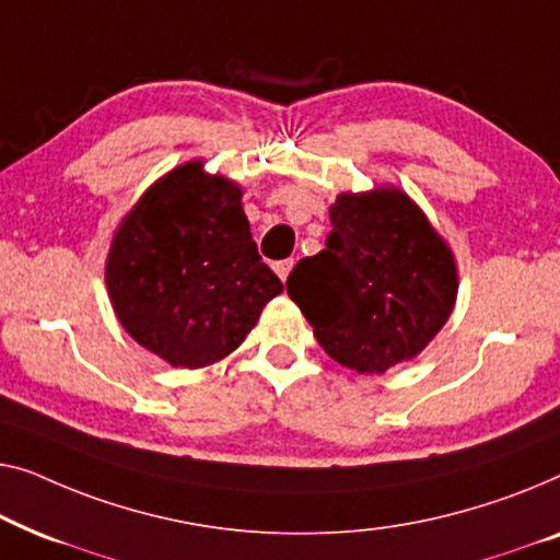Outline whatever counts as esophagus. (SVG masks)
Masks as SVG:
<instances>
[{"mask_svg":"<svg viewBox=\"0 0 560 560\" xmlns=\"http://www.w3.org/2000/svg\"><path fill=\"white\" fill-rule=\"evenodd\" d=\"M291 266H294V258H287V261H277V264H273V271L279 273L281 281H287Z\"/></svg>","mask_w":560,"mask_h":560,"instance_id":"esophagus-1","label":"esophagus"}]
</instances>
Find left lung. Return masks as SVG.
Here are the masks:
<instances>
[{
	"mask_svg": "<svg viewBox=\"0 0 560 560\" xmlns=\"http://www.w3.org/2000/svg\"><path fill=\"white\" fill-rule=\"evenodd\" d=\"M329 223L327 248L302 258L287 281L322 350L362 375L421 355L459 291L448 243L393 185L337 195Z\"/></svg>",
	"mask_w": 560,
	"mask_h": 560,
	"instance_id": "8db88e82",
	"label": "left lung"
}]
</instances>
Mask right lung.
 Returning a JSON list of instances; mask_svg holds the SVG:
<instances>
[{
	"label": "right lung",
	"instance_id": "add662e5",
	"mask_svg": "<svg viewBox=\"0 0 560 560\" xmlns=\"http://www.w3.org/2000/svg\"><path fill=\"white\" fill-rule=\"evenodd\" d=\"M241 198L238 183L192 160L149 185L114 231L106 289L116 319L172 368L231 355L283 291Z\"/></svg>",
	"mask_w": 560,
	"mask_h": 560
}]
</instances>
